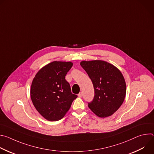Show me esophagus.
<instances>
[{
  "label": "esophagus",
  "instance_id": "1",
  "mask_svg": "<svg viewBox=\"0 0 154 154\" xmlns=\"http://www.w3.org/2000/svg\"><path fill=\"white\" fill-rule=\"evenodd\" d=\"M78 96H79V97H81L82 96V92H80L79 94H78Z\"/></svg>",
  "mask_w": 154,
  "mask_h": 154
}]
</instances>
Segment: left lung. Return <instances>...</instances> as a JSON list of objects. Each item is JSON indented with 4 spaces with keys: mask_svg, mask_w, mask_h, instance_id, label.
<instances>
[{
    "mask_svg": "<svg viewBox=\"0 0 154 154\" xmlns=\"http://www.w3.org/2000/svg\"><path fill=\"white\" fill-rule=\"evenodd\" d=\"M92 81L94 96L88 106L97 116L112 115L122 104L126 84L121 71L115 66L102 60L80 63Z\"/></svg>",
    "mask_w": 154,
    "mask_h": 154,
    "instance_id": "left-lung-1",
    "label": "left lung"
}]
</instances>
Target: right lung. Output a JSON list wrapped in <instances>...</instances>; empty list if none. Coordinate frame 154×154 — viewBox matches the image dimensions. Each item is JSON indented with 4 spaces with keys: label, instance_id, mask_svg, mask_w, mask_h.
<instances>
[{
    "label": "right lung",
    "instance_id": "1",
    "mask_svg": "<svg viewBox=\"0 0 154 154\" xmlns=\"http://www.w3.org/2000/svg\"><path fill=\"white\" fill-rule=\"evenodd\" d=\"M72 64L71 62L53 61L41 68L33 80L32 101L37 111L49 121L61 119L77 97L65 79Z\"/></svg>",
    "mask_w": 154,
    "mask_h": 154
}]
</instances>
